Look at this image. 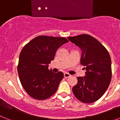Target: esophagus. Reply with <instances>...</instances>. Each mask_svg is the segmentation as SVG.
<instances>
[{"instance_id": "34e87169", "label": "esophagus", "mask_w": 120, "mask_h": 120, "mask_svg": "<svg viewBox=\"0 0 120 120\" xmlns=\"http://www.w3.org/2000/svg\"><path fill=\"white\" fill-rule=\"evenodd\" d=\"M71 75H70V74H68V73H64V77H65V78H68V77H69Z\"/></svg>"}]
</instances>
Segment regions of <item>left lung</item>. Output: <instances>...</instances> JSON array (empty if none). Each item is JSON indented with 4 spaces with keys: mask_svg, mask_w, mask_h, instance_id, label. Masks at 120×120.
Masks as SVG:
<instances>
[{
    "mask_svg": "<svg viewBox=\"0 0 120 120\" xmlns=\"http://www.w3.org/2000/svg\"><path fill=\"white\" fill-rule=\"evenodd\" d=\"M81 50L80 64L85 66V75L77 77L73 88L75 97L82 102L97 101L106 91L111 80V59L108 50L98 40L86 34L68 37Z\"/></svg>",
    "mask_w": 120,
    "mask_h": 120,
    "instance_id": "8db88e82",
    "label": "left lung"
}]
</instances>
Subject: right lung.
<instances>
[{
	"mask_svg": "<svg viewBox=\"0 0 120 120\" xmlns=\"http://www.w3.org/2000/svg\"><path fill=\"white\" fill-rule=\"evenodd\" d=\"M68 42L65 38L38 36L24 46L19 56L18 73L22 86L32 98L45 100L53 96L64 73L48 68L57 50Z\"/></svg>",
	"mask_w": 120,
	"mask_h": 120,
	"instance_id": "1",
	"label": "right lung"
}]
</instances>
